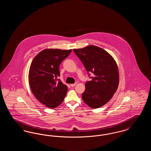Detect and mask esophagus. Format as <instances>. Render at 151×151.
Returning a JSON list of instances; mask_svg holds the SVG:
<instances>
[{
    "label": "esophagus",
    "mask_w": 151,
    "mask_h": 151,
    "mask_svg": "<svg viewBox=\"0 0 151 151\" xmlns=\"http://www.w3.org/2000/svg\"><path fill=\"white\" fill-rule=\"evenodd\" d=\"M76 84H77L76 83H74V84H71V85H70V86H72V87H73V86H75L76 85Z\"/></svg>",
    "instance_id": "34e87169"
}]
</instances>
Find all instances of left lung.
<instances>
[{
	"label": "left lung",
	"instance_id": "8db88e82",
	"mask_svg": "<svg viewBox=\"0 0 151 151\" xmlns=\"http://www.w3.org/2000/svg\"><path fill=\"white\" fill-rule=\"evenodd\" d=\"M73 52L92 79L86 81L82 99L89 107L100 108L112 98L119 85V71L115 60L107 51L94 45L73 49ZM91 73L93 74L92 77Z\"/></svg>",
	"mask_w": 151,
	"mask_h": 151
}]
</instances>
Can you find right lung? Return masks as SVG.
I'll return each instance as SVG.
<instances>
[{"label": "right lung", "instance_id": "add662e5", "mask_svg": "<svg viewBox=\"0 0 151 151\" xmlns=\"http://www.w3.org/2000/svg\"><path fill=\"white\" fill-rule=\"evenodd\" d=\"M72 50L45 49L33 59L29 71L30 89L36 99L47 108H57L64 100L68 87L60 80L59 65Z\"/></svg>", "mask_w": 151, "mask_h": 151}]
</instances>
